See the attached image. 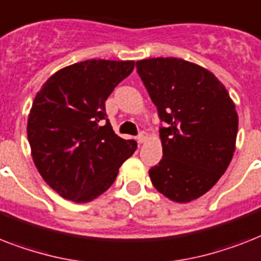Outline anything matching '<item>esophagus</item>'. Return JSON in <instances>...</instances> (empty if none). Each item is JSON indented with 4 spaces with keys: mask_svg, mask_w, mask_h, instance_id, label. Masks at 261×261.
<instances>
[{
    "mask_svg": "<svg viewBox=\"0 0 261 261\" xmlns=\"http://www.w3.org/2000/svg\"><path fill=\"white\" fill-rule=\"evenodd\" d=\"M147 137H149V135H147V133H146V131H141V133H139L137 137L138 143H145L146 139H147Z\"/></svg>",
    "mask_w": 261,
    "mask_h": 261,
    "instance_id": "obj_1",
    "label": "esophagus"
}]
</instances>
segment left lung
I'll use <instances>...</instances> for the list:
<instances>
[{
  "label": "left lung",
  "mask_w": 261,
  "mask_h": 261,
  "mask_svg": "<svg viewBox=\"0 0 261 261\" xmlns=\"http://www.w3.org/2000/svg\"><path fill=\"white\" fill-rule=\"evenodd\" d=\"M158 110L164 156L149 170L152 185L175 202L196 200L229 166L239 116L228 91L207 69L177 57L137 61Z\"/></svg>",
  "instance_id": "obj_1"
}]
</instances>
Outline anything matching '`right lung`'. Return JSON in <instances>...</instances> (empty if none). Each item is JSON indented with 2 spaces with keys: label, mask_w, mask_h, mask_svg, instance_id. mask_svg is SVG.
I'll return each mask as SVG.
<instances>
[{
  "label": "right lung",
  "mask_w": 261,
  "mask_h": 261,
  "mask_svg": "<svg viewBox=\"0 0 261 261\" xmlns=\"http://www.w3.org/2000/svg\"><path fill=\"white\" fill-rule=\"evenodd\" d=\"M134 69V61L86 60L57 71L37 92L28 141L37 170L67 200L88 202L114 184L137 150L112 130L106 100Z\"/></svg>",
  "instance_id": "obj_1"
}]
</instances>
